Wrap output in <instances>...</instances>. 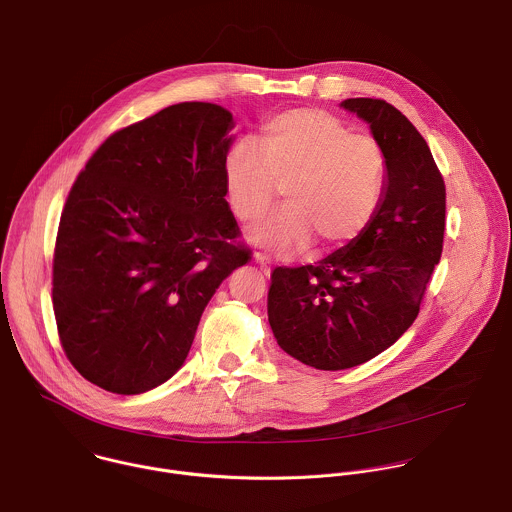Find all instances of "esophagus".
<instances>
[{
  "instance_id": "34e87169",
  "label": "esophagus",
  "mask_w": 512,
  "mask_h": 512,
  "mask_svg": "<svg viewBox=\"0 0 512 512\" xmlns=\"http://www.w3.org/2000/svg\"><path fill=\"white\" fill-rule=\"evenodd\" d=\"M255 263L261 267V271H263L265 275H269V273H271V265H269V261H267V257H265V255L257 253V255H255Z\"/></svg>"
}]
</instances>
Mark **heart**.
Masks as SVG:
<instances>
[{
	"mask_svg": "<svg viewBox=\"0 0 512 512\" xmlns=\"http://www.w3.org/2000/svg\"><path fill=\"white\" fill-rule=\"evenodd\" d=\"M233 143L223 157L225 199L237 221L251 225L273 205L281 211L251 231V241L275 253L353 243L373 221L385 191L387 155L371 135L353 133L321 109H289L267 119L255 137Z\"/></svg>",
	"mask_w": 512,
	"mask_h": 512,
	"instance_id": "b5f03b06",
	"label": "heart"
}]
</instances>
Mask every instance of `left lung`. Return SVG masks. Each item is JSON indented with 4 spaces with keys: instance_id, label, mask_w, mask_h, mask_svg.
<instances>
[{
    "instance_id": "obj_1",
    "label": "left lung",
    "mask_w": 512,
    "mask_h": 512,
    "mask_svg": "<svg viewBox=\"0 0 512 512\" xmlns=\"http://www.w3.org/2000/svg\"><path fill=\"white\" fill-rule=\"evenodd\" d=\"M387 155L385 197L361 237L315 265L271 273L267 313L283 351L321 371L363 365L417 319L441 261L447 189L425 137L391 103H341Z\"/></svg>"
}]
</instances>
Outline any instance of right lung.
Here are the masks:
<instances>
[{
    "mask_svg": "<svg viewBox=\"0 0 512 512\" xmlns=\"http://www.w3.org/2000/svg\"><path fill=\"white\" fill-rule=\"evenodd\" d=\"M233 117L187 101L111 133L61 211L51 299L75 371L117 395L183 365L217 287L251 261L227 205Z\"/></svg>",
    "mask_w": 512,
    "mask_h": 512,
    "instance_id": "1",
    "label": "right lung"
}]
</instances>
